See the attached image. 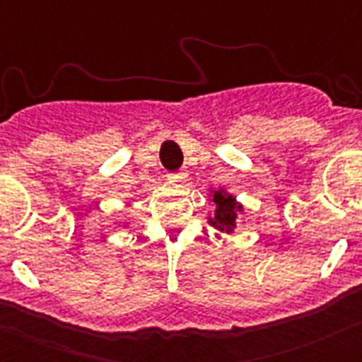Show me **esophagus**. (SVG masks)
<instances>
[{
    "mask_svg": "<svg viewBox=\"0 0 362 362\" xmlns=\"http://www.w3.org/2000/svg\"><path fill=\"white\" fill-rule=\"evenodd\" d=\"M185 178H187V173H185L184 170L177 171V173H170V175H168V180H170V182H184Z\"/></svg>",
    "mask_w": 362,
    "mask_h": 362,
    "instance_id": "obj_1",
    "label": "esophagus"
}]
</instances>
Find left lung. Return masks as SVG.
Masks as SVG:
<instances>
[{
	"mask_svg": "<svg viewBox=\"0 0 362 362\" xmlns=\"http://www.w3.org/2000/svg\"><path fill=\"white\" fill-rule=\"evenodd\" d=\"M214 203L215 211L211 217H208V224L214 226L218 231L231 235L236 228V217L243 210V206L236 202L235 196L228 194L224 189L214 191Z\"/></svg>",
	"mask_w": 362,
	"mask_h": 362,
	"instance_id": "obj_1",
	"label": "left lung"
}]
</instances>
